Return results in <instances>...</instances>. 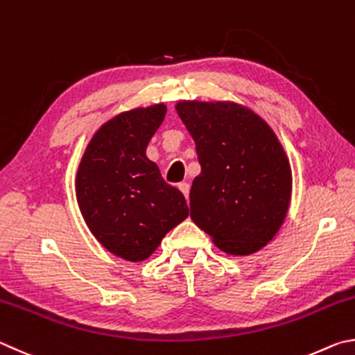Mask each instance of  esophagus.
Segmentation results:
<instances>
[{"label": "esophagus", "mask_w": 355, "mask_h": 355, "mask_svg": "<svg viewBox=\"0 0 355 355\" xmlns=\"http://www.w3.org/2000/svg\"><path fill=\"white\" fill-rule=\"evenodd\" d=\"M178 187H179V190H181L182 193H184L185 200L189 201V195H190V184H189V182H181V184L178 185Z\"/></svg>", "instance_id": "esophagus-1"}]
</instances>
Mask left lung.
<instances>
[{
	"mask_svg": "<svg viewBox=\"0 0 355 355\" xmlns=\"http://www.w3.org/2000/svg\"><path fill=\"white\" fill-rule=\"evenodd\" d=\"M176 112L201 165L190 190L191 220L231 256L262 250L291 198L290 162L275 130L232 101H179Z\"/></svg>",
	"mask_w": 355,
	"mask_h": 355,
	"instance_id": "1",
	"label": "left lung"
}]
</instances>
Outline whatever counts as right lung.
Wrapping results in <instances>:
<instances>
[{"mask_svg":"<svg viewBox=\"0 0 355 355\" xmlns=\"http://www.w3.org/2000/svg\"><path fill=\"white\" fill-rule=\"evenodd\" d=\"M164 103L110 118L85 148L76 198L85 225L105 250L143 262L189 216L184 195L162 179L146 146L164 121Z\"/></svg>","mask_w":355,"mask_h":355,"instance_id":"obj_1","label":"right lung"}]
</instances>
